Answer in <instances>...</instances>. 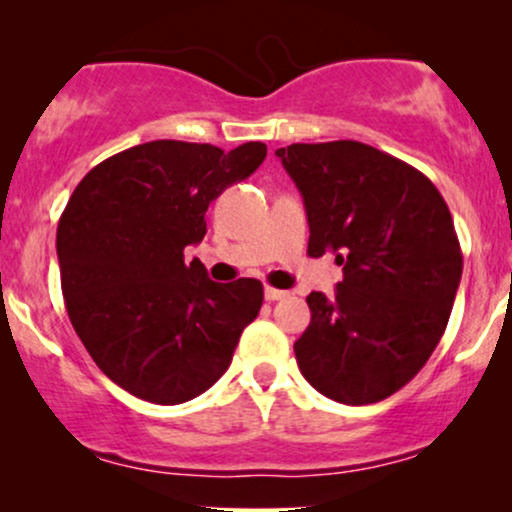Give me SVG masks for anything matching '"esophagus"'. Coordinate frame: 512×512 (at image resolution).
Returning a JSON list of instances; mask_svg holds the SVG:
<instances>
[{"mask_svg": "<svg viewBox=\"0 0 512 512\" xmlns=\"http://www.w3.org/2000/svg\"><path fill=\"white\" fill-rule=\"evenodd\" d=\"M286 296H289V291L272 289V286H267V289H264V298H267V301H281V298H286Z\"/></svg>", "mask_w": 512, "mask_h": 512, "instance_id": "1", "label": "esophagus"}]
</instances>
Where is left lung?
Masks as SVG:
<instances>
[{"mask_svg":"<svg viewBox=\"0 0 512 512\" xmlns=\"http://www.w3.org/2000/svg\"><path fill=\"white\" fill-rule=\"evenodd\" d=\"M276 156L303 197L308 255L344 264L332 298L308 296L298 368L334 402H380L424 368L450 320L462 252L448 204L424 173L351 139Z\"/></svg>","mask_w":512,"mask_h":512,"instance_id":"8db88e82","label":"left lung"}]
</instances>
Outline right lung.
Returning <instances> with one entry per match:
<instances>
[{"label": "right lung", "instance_id": "obj_1", "mask_svg": "<svg viewBox=\"0 0 512 512\" xmlns=\"http://www.w3.org/2000/svg\"><path fill=\"white\" fill-rule=\"evenodd\" d=\"M262 142L139 144L105 158L76 185L57 226L62 296L96 366L129 395L182 404L231 366L262 308V284H216L187 245L202 243L209 204L250 178Z\"/></svg>", "mask_w": 512, "mask_h": 512}]
</instances>
